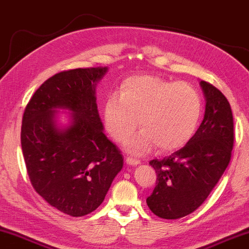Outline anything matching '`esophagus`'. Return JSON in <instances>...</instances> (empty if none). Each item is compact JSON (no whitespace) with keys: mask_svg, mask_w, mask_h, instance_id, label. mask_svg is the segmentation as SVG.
Returning a JSON list of instances; mask_svg holds the SVG:
<instances>
[{"mask_svg":"<svg viewBox=\"0 0 249 249\" xmlns=\"http://www.w3.org/2000/svg\"><path fill=\"white\" fill-rule=\"evenodd\" d=\"M126 163H127L128 165H133V166H135V165L140 164V160H139V159L132 158V157H127V158H126Z\"/></svg>","mask_w":249,"mask_h":249,"instance_id":"obj_1","label":"esophagus"}]
</instances>
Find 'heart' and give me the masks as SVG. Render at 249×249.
<instances>
[{"label":"heart","instance_id":"1","mask_svg":"<svg viewBox=\"0 0 249 249\" xmlns=\"http://www.w3.org/2000/svg\"><path fill=\"white\" fill-rule=\"evenodd\" d=\"M118 97L105 102V125L110 137L123 142L139 126L141 132L126 143L132 154H143L156 144L160 151H173L187 144L196 133L203 102L194 86L154 75L124 79Z\"/></svg>","mask_w":249,"mask_h":249}]
</instances>
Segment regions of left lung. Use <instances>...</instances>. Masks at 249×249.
I'll list each match as a JSON object with an SVG mask.
<instances>
[{
    "label": "left lung",
    "mask_w": 249,
    "mask_h": 249,
    "mask_svg": "<svg viewBox=\"0 0 249 249\" xmlns=\"http://www.w3.org/2000/svg\"><path fill=\"white\" fill-rule=\"evenodd\" d=\"M206 107L204 119L191 140L168 157L152 159L156 187L147 205L166 220L187 216L206 200L231 159L233 117L220 90L201 81Z\"/></svg>",
    "instance_id": "8db88e82"
}]
</instances>
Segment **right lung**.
Segmentation results:
<instances>
[{"label":"right lung","instance_id":"1","mask_svg":"<svg viewBox=\"0 0 249 249\" xmlns=\"http://www.w3.org/2000/svg\"><path fill=\"white\" fill-rule=\"evenodd\" d=\"M107 67L77 68L43 83L26 106L21 149L29 180L43 199L71 216H84L104 201L123 168V156L104 133L95 85ZM71 112L59 127L57 111Z\"/></svg>","mask_w":249,"mask_h":249}]
</instances>
